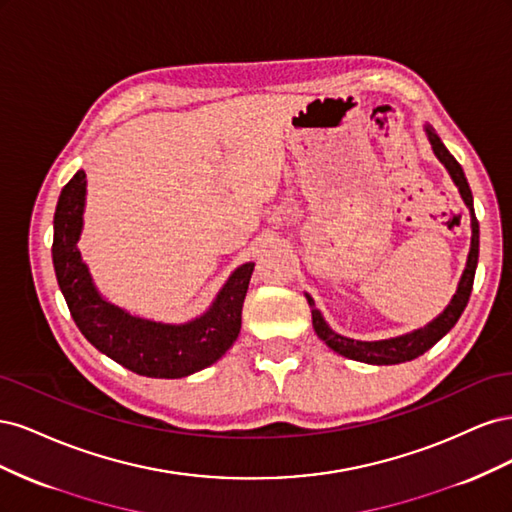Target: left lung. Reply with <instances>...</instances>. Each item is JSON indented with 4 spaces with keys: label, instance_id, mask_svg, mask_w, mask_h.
Segmentation results:
<instances>
[{
    "label": "left lung",
    "instance_id": "1",
    "mask_svg": "<svg viewBox=\"0 0 512 512\" xmlns=\"http://www.w3.org/2000/svg\"><path fill=\"white\" fill-rule=\"evenodd\" d=\"M427 134H429V143L433 147V153H436L440 162L448 168V173H451L453 181L457 183V188L461 192V198L466 200V205L470 207V213H472V247H470L466 271H463V275H461V282H459V288L455 292L451 305H448L436 320L427 324L425 329H418L410 335H401L395 339H384V342H354V339L333 333L329 329V324L322 320L320 312L314 305V299L307 297L309 307H312V324H314L316 335L331 350L339 352L342 356H348V359L369 363V365H397V363L412 361V359H416V356L425 354L431 346H436L440 339L455 327V322L459 320L463 309H466V305H468L472 284H474L476 262H478V220H476L474 209H472V192H470L468 179H466V175H463L459 162L451 156V153H448V149L442 145L438 134L431 128H427Z\"/></svg>",
    "mask_w": 512,
    "mask_h": 512
}]
</instances>
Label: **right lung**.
<instances>
[{
    "instance_id": "right-lung-1",
    "label": "right lung",
    "mask_w": 512,
    "mask_h": 512,
    "mask_svg": "<svg viewBox=\"0 0 512 512\" xmlns=\"http://www.w3.org/2000/svg\"><path fill=\"white\" fill-rule=\"evenodd\" d=\"M85 173L79 170L59 194L53 220V267L76 327L102 354L147 378H183L215 363L235 344L254 262H245L222 288L205 316L190 324L134 318L106 303L81 258Z\"/></svg>"
}]
</instances>
